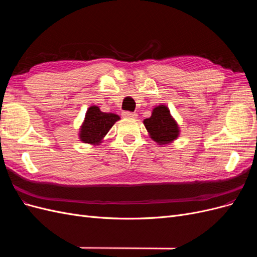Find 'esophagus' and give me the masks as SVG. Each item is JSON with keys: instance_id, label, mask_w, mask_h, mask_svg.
Returning a JSON list of instances; mask_svg holds the SVG:
<instances>
[{"instance_id": "34e87169", "label": "esophagus", "mask_w": 257, "mask_h": 257, "mask_svg": "<svg viewBox=\"0 0 257 257\" xmlns=\"http://www.w3.org/2000/svg\"><path fill=\"white\" fill-rule=\"evenodd\" d=\"M122 116H124V118L134 119V118H137V113L136 112H130V111H123Z\"/></svg>"}]
</instances>
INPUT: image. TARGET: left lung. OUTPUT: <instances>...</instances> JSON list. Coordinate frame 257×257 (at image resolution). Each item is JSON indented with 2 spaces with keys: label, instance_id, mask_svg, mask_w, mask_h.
I'll return each instance as SVG.
<instances>
[{
  "label": "left lung",
  "instance_id": "left-lung-1",
  "mask_svg": "<svg viewBox=\"0 0 257 257\" xmlns=\"http://www.w3.org/2000/svg\"><path fill=\"white\" fill-rule=\"evenodd\" d=\"M144 124L150 138L159 146L173 144L180 136L179 124L166 105L155 106Z\"/></svg>",
  "mask_w": 257,
  "mask_h": 257
}]
</instances>
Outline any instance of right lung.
Here are the masks:
<instances>
[{"mask_svg":"<svg viewBox=\"0 0 257 257\" xmlns=\"http://www.w3.org/2000/svg\"><path fill=\"white\" fill-rule=\"evenodd\" d=\"M120 119V115L113 112H103L96 105L90 106L78 130L80 142L90 146L100 145L113 124Z\"/></svg>","mask_w":257,"mask_h":257,"instance_id":"right-lung-1","label":"right lung"}]
</instances>
